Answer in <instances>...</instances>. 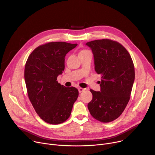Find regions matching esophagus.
Instances as JSON below:
<instances>
[{
	"mask_svg": "<svg viewBox=\"0 0 155 155\" xmlns=\"http://www.w3.org/2000/svg\"><path fill=\"white\" fill-rule=\"evenodd\" d=\"M78 90H79V93H81V92H82L84 91H85V89H83V88L79 87V88L78 89Z\"/></svg>",
	"mask_w": 155,
	"mask_h": 155,
	"instance_id": "1",
	"label": "esophagus"
}]
</instances>
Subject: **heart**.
I'll use <instances>...</instances> for the list:
<instances>
[{"label":"heart","instance_id":"1","mask_svg":"<svg viewBox=\"0 0 155 155\" xmlns=\"http://www.w3.org/2000/svg\"><path fill=\"white\" fill-rule=\"evenodd\" d=\"M86 51V50H82V51H80V52H82V51Z\"/></svg>","mask_w":155,"mask_h":155}]
</instances>
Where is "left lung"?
Instances as JSON below:
<instances>
[{
  "label": "left lung",
  "instance_id": "obj_1",
  "mask_svg": "<svg viewBox=\"0 0 155 155\" xmlns=\"http://www.w3.org/2000/svg\"><path fill=\"white\" fill-rule=\"evenodd\" d=\"M94 54L95 70L101 76L100 92L91 89L87 107L91 114L102 123L111 122L124 111L135 79L134 65L124 46L110 39L86 43Z\"/></svg>",
  "mask_w": 155,
  "mask_h": 155
}]
</instances>
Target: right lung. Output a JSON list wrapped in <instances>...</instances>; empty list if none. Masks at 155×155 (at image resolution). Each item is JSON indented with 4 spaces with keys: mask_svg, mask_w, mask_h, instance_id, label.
Wrapping results in <instances>:
<instances>
[{
    "mask_svg": "<svg viewBox=\"0 0 155 155\" xmlns=\"http://www.w3.org/2000/svg\"><path fill=\"white\" fill-rule=\"evenodd\" d=\"M78 44L51 42L41 45L29 55L25 67V80L30 101L45 122L58 124L70 116L79 92L57 81L64 69V57Z\"/></svg>",
    "mask_w": 155,
    "mask_h": 155,
    "instance_id": "obj_1",
    "label": "right lung"
}]
</instances>
